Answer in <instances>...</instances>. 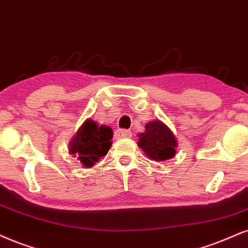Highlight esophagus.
<instances>
[{"instance_id": "1", "label": "esophagus", "mask_w": 248, "mask_h": 248, "mask_svg": "<svg viewBox=\"0 0 248 248\" xmlns=\"http://www.w3.org/2000/svg\"><path fill=\"white\" fill-rule=\"evenodd\" d=\"M130 136H131V133L129 130L118 129L115 131V137H117V139H128V137Z\"/></svg>"}]
</instances>
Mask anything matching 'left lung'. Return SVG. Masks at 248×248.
<instances>
[{"mask_svg": "<svg viewBox=\"0 0 248 248\" xmlns=\"http://www.w3.org/2000/svg\"><path fill=\"white\" fill-rule=\"evenodd\" d=\"M137 144L151 160L165 161L176 153L177 140L173 131L160 120L150 121L145 124V131L139 135Z\"/></svg>", "mask_w": 248, "mask_h": 248, "instance_id": "left-lung-1", "label": "left lung"}]
</instances>
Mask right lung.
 <instances>
[{"label": "right lung", "instance_id": "right-lung-1", "mask_svg": "<svg viewBox=\"0 0 248 248\" xmlns=\"http://www.w3.org/2000/svg\"><path fill=\"white\" fill-rule=\"evenodd\" d=\"M113 131L108 126H98L95 121L86 120L71 140L70 153L77 156L84 167H93L108 152Z\"/></svg>", "mask_w": 248, "mask_h": 248}]
</instances>
